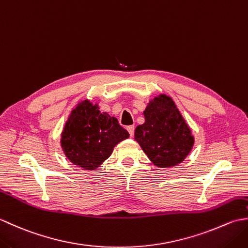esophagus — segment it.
Here are the masks:
<instances>
[{
    "mask_svg": "<svg viewBox=\"0 0 248 248\" xmlns=\"http://www.w3.org/2000/svg\"><path fill=\"white\" fill-rule=\"evenodd\" d=\"M134 129H135L134 125H129V127H127V130H128L130 136H133L134 135Z\"/></svg>",
    "mask_w": 248,
    "mask_h": 248,
    "instance_id": "esophagus-1",
    "label": "esophagus"
}]
</instances>
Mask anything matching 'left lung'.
Here are the masks:
<instances>
[{"label": "left lung", "mask_w": 248, "mask_h": 248, "mask_svg": "<svg viewBox=\"0 0 248 248\" xmlns=\"http://www.w3.org/2000/svg\"><path fill=\"white\" fill-rule=\"evenodd\" d=\"M145 124L135 129V140L155 165L181 163L194 144L192 132L171 98L161 94L145 109Z\"/></svg>", "instance_id": "1"}]
</instances>
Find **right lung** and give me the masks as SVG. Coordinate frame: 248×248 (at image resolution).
Here are the masks:
<instances>
[{"instance_id": "right-lung-1", "label": "right lung", "mask_w": 248, "mask_h": 248, "mask_svg": "<svg viewBox=\"0 0 248 248\" xmlns=\"http://www.w3.org/2000/svg\"><path fill=\"white\" fill-rule=\"evenodd\" d=\"M128 138V131L117 119L101 113L86 100L72 110L62 134V147L73 164L93 170L108 159L119 141Z\"/></svg>"}]
</instances>
